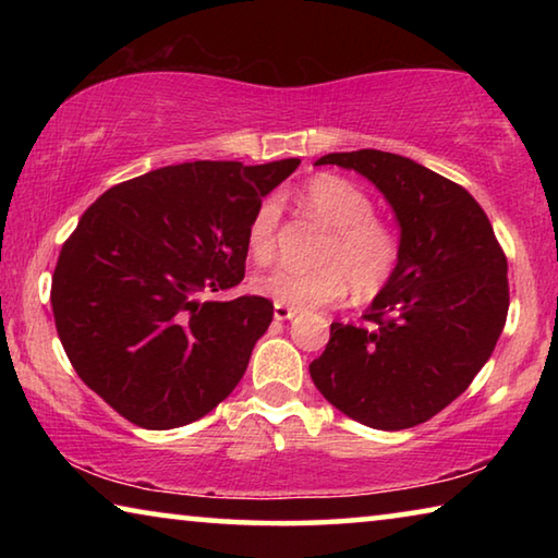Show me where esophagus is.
I'll use <instances>...</instances> for the list:
<instances>
[{"label": "esophagus", "mask_w": 558, "mask_h": 558, "mask_svg": "<svg viewBox=\"0 0 558 558\" xmlns=\"http://www.w3.org/2000/svg\"><path fill=\"white\" fill-rule=\"evenodd\" d=\"M272 315H276L278 323H286V319H292L298 315V310L286 307V305H276V307H272Z\"/></svg>", "instance_id": "obj_1"}]
</instances>
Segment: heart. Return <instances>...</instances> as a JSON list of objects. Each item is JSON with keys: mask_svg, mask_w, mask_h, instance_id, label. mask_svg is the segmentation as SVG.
I'll use <instances>...</instances> for the list:
<instances>
[{"mask_svg": "<svg viewBox=\"0 0 558 558\" xmlns=\"http://www.w3.org/2000/svg\"><path fill=\"white\" fill-rule=\"evenodd\" d=\"M300 204L307 214L332 229L319 260L325 266L300 270L278 266L253 280L263 298L292 310H307L342 300L349 286L356 298H374L393 278L401 258V241L389 223L374 219L372 196L337 174H317L300 189ZM280 204L268 196L258 204L245 231L253 260L268 263L276 253Z\"/></svg>", "mask_w": 558, "mask_h": 558, "instance_id": "obj_1", "label": "heart"}]
</instances>
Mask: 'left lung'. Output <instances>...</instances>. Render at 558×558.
<instances>
[{
    "label": "left lung",
    "mask_w": 558,
    "mask_h": 558,
    "mask_svg": "<svg viewBox=\"0 0 558 558\" xmlns=\"http://www.w3.org/2000/svg\"><path fill=\"white\" fill-rule=\"evenodd\" d=\"M315 165L354 169L379 189L399 221L401 258L366 325L332 323L310 376L349 418L413 428L456 401L493 356L509 310L507 258L483 206L409 157L356 149Z\"/></svg>",
    "instance_id": "left-lung-1"
}]
</instances>
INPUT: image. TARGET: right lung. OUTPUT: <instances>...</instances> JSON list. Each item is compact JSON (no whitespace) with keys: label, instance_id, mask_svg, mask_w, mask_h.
I'll return each mask as SVG.
<instances>
[{"label":"right lung","instance_id":"1","mask_svg":"<svg viewBox=\"0 0 558 558\" xmlns=\"http://www.w3.org/2000/svg\"><path fill=\"white\" fill-rule=\"evenodd\" d=\"M300 159L184 162L108 189L63 243L56 332L88 389L140 428L199 421L241 381L272 302L211 300L245 272V231Z\"/></svg>","mask_w":558,"mask_h":558}]
</instances>
